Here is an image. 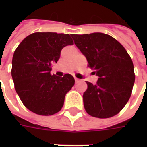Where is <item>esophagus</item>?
Segmentation results:
<instances>
[{"mask_svg":"<svg viewBox=\"0 0 147 147\" xmlns=\"http://www.w3.org/2000/svg\"><path fill=\"white\" fill-rule=\"evenodd\" d=\"M75 81H76V82H79V79L77 78H75Z\"/></svg>","mask_w":147,"mask_h":147,"instance_id":"34e87169","label":"esophagus"}]
</instances>
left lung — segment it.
<instances>
[{
  "label": "left lung",
  "instance_id": "obj_1",
  "mask_svg": "<svg viewBox=\"0 0 147 147\" xmlns=\"http://www.w3.org/2000/svg\"><path fill=\"white\" fill-rule=\"evenodd\" d=\"M75 44L85 55L96 84L86 82L83 94L88 114L108 118L118 114L130 99L135 75L132 59L124 47L110 35L102 33L71 34Z\"/></svg>",
  "mask_w": 147,
  "mask_h": 147
}]
</instances>
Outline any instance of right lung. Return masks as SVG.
I'll use <instances>...</instances> for the list:
<instances>
[{"mask_svg":"<svg viewBox=\"0 0 147 147\" xmlns=\"http://www.w3.org/2000/svg\"><path fill=\"white\" fill-rule=\"evenodd\" d=\"M73 44L69 34L47 32L26 36L13 56L11 76L24 106L35 114L49 116L62 109L65 94L75 84L73 76H52L62 48Z\"/></svg>","mask_w":147,"mask_h":147,"instance_id":"right-lung-1","label":"right lung"}]
</instances>
